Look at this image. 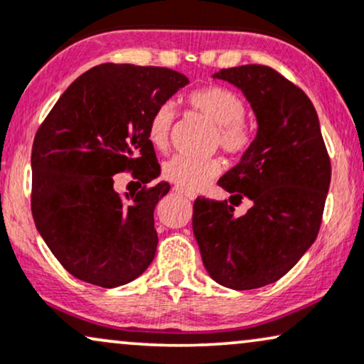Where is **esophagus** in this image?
<instances>
[{"instance_id":"34e87169","label":"esophagus","mask_w":364,"mask_h":364,"mask_svg":"<svg viewBox=\"0 0 364 364\" xmlns=\"http://www.w3.org/2000/svg\"><path fill=\"white\" fill-rule=\"evenodd\" d=\"M174 191H176L178 195H181V196H185V198H188V200H195V195L193 193H188V191H183V190H179V188L176 186L174 188Z\"/></svg>"}]
</instances>
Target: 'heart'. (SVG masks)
Returning a JSON list of instances; mask_svg holds the SVG:
<instances>
[{
    "label": "heart",
    "instance_id": "1",
    "mask_svg": "<svg viewBox=\"0 0 364 364\" xmlns=\"http://www.w3.org/2000/svg\"><path fill=\"white\" fill-rule=\"evenodd\" d=\"M186 102L191 110L215 125V140L222 151L230 156H240L247 151L252 142V132L244 122L246 105L237 93L222 86H207L191 91ZM173 120L174 110L171 103L159 105L149 118L147 137L157 151L168 149ZM163 173L179 190L195 191L220 173V163L217 159L174 156L164 164Z\"/></svg>",
    "mask_w": 364,
    "mask_h": 364
}]
</instances>
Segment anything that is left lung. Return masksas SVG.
<instances>
[{
    "instance_id": "left-lung-1",
    "label": "left lung",
    "mask_w": 364,
    "mask_h": 364,
    "mask_svg": "<svg viewBox=\"0 0 364 364\" xmlns=\"http://www.w3.org/2000/svg\"><path fill=\"white\" fill-rule=\"evenodd\" d=\"M242 91L257 134L237 164L218 179L230 203L253 201L235 218L227 201L196 198L193 234L208 274L232 290L278 282L307 252L321 229L331 159L309 96L268 65L213 74Z\"/></svg>"
}]
</instances>
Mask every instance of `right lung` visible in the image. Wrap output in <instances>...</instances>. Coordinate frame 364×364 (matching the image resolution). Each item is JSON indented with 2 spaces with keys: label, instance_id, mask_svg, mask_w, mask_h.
Listing matches in <instances>:
<instances>
[{
  "label": "right lung",
  "instance_id": "obj_1",
  "mask_svg": "<svg viewBox=\"0 0 364 364\" xmlns=\"http://www.w3.org/2000/svg\"><path fill=\"white\" fill-rule=\"evenodd\" d=\"M166 68L102 64L81 74L35 134L32 215L38 234L74 278L115 288L130 283L156 256L154 208L169 183L127 201L117 173L147 185L161 173L147 137L152 112L188 85Z\"/></svg>",
  "mask_w": 364,
  "mask_h": 364
}]
</instances>
